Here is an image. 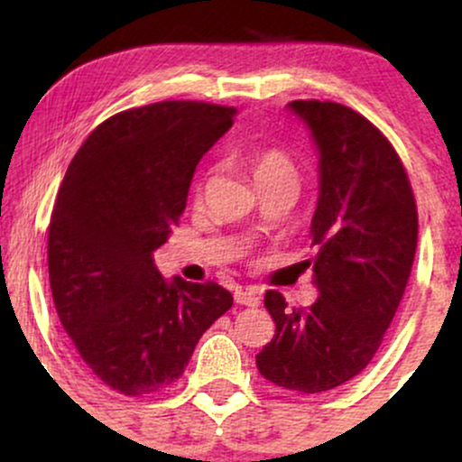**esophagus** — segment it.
<instances>
[{
    "label": "esophagus",
    "mask_w": 462,
    "mask_h": 462,
    "mask_svg": "<svg viewBox=\"0 0 462 462\" xmlns=\"http://www.w3.org/2000/svg\"><path fill=\"white\" fill-rule=\"evenodd\" d=\"M235 301L243 306H258L261 304V298H258L256 291L252 289H236L235 291Z\"/></svg>",
    "instance_id": "obj_1"
}]
</instances>
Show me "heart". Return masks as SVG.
<instances>
[{
    "instance_id": "heart-1",
    "label": "heart",
    "mask_w": 462,
    "mask_h": 462,
    "mask_svg": "<svg viewBox=\"0 0 462 462\" xmlns=\"http://www.w3.org/2000/svg\"><path fill=\"white\" fill-rule=\"evenodd\" d=\"M249 167H252V176L256 182L295 173L293 164H291L289 158H286V153L280 150H263L254 153Z\"/></svg>"
}]
</instances>
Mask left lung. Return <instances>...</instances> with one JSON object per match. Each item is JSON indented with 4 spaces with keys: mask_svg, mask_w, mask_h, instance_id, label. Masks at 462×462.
<instances>
[{
    "mask_svg": "<svg viewBox=\"0 0 462 462\" xmlns=\"http://www.w3.org/2000/svg\"><path fill=\"white\" fill-rule=\"evenodd\" d=\"M286 108L319 153L310 221L319 298L291 310L278 291L264 293L275 334L256 365L282 389L321 393L358 375L378 352L415 261L417 206L395 150L363 115L317 99Z\"/></svg>",
    "mask_w": 462,
    "mask_h": 462,
    "instance_id": "obj_1",
    "label": "left lung"
}]
</instances>
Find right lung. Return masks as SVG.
<instances>
[{"mask_svg": "<svg viewBox=\"0 0 462 462\" xmlns=\"http://www.w3.org/2000/svg\"><path fill=\"white\" fill-rule=\"evenodd\" d=\"M235 115L204 102L125 110L95 128L69 164L47 243L51 295L82 363L119 393L176 383L201 334L232 306L224 286L164 278L153 252Z\"/></svg>", "mask_w": 462, "mask_h": 462, "instance_id": "add662e5", "label": "right lung"}]
</instances>
